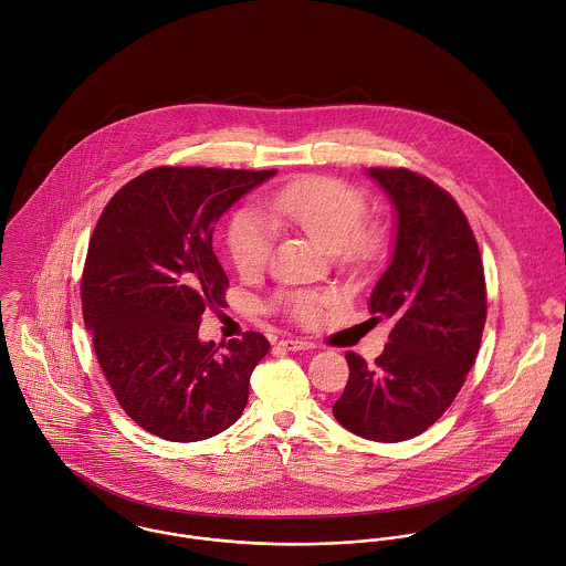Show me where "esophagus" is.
Listing matches in <instances>:
<instances>
[{"label":"esophagus","instance_id":"34e87169","mask_svg":"<svg viewBox=\"0 0 566 566\" xmlns=\"http://www.w3.org/2000/svg\"><path fill=\"white\" fill-rule=\"evenodd\" d=\"M280 346L282 348H286V350H313L315 348V344L313 342H306V339H293V337H286V339H282L280 342Z\"/></svg>","mask_w":566,"mask_h":566}]
</instances>
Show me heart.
<instances>
[{"label":"heart","mask_w":566,"mask_h":566,"mask_svg":"<svg viewBox=\"0 0 566 566\" xmlns=\"http://www.w3.org/2000/svg\"><path fill=\"white\" fill-rule=\"evenodd\" d=\"M269 213L275 224H286L328 253H337L342 262H361L373 255L375 240L361 231L366 220V200L353 187L324 176L297 178L277 189L269 202ZM231 260L240 275H253L264 269L273 249L271 224L251 209L238 211L227 231ZM280 308L300 322H315L324 297L319 293L297 291L275 300Z\"/></svg>","instance_id":"1"}]
</instances>
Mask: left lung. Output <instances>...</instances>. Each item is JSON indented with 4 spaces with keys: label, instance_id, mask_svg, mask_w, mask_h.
Returning a JSON list of instances; mask_svg holds the SVG:
<instances>
[{
    "label": "left lung",
    "instance_id": "obj_1",
    "mask_svg": "<svg viewBox=\"0 0 566 566\" xmlns=\"http://www.w3.org/2000/svg\"><path fill=\"white\" fill-rule=\"evenodd\" d=\"M395 209L390 264L368 311L392 322L390 342L350 368L335 419L353 434L397 443L426 432L454 401L476 361L488 315L476 238L457 200L410 169L370 167Z\"/></svg>",
    "mask_w": 566,
    "mask_h": 566
}]
</instances>
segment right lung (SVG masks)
<instances>
[{
    "label": "right lung",
    "mask_w": 566,
    "mask_h": 566,
    "mask_svg": "<svg viewBox=\"0 0 566 566\" xmlns=\"http://www.w3.org/2000/svg\"><path fill=\"white\" fill-rule=\"evenodd\" d=\"M271 176L156 167L120 187L94 227L81 280L85 328L125 415L165 441H202L233 426L271 348L260 333L222 350L198 337L205 308L220 306L229 286L213 224Z\"/></svg>",
    "instance_id": "right-lung-1"
}]
</instances>
